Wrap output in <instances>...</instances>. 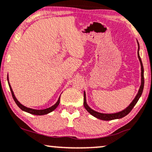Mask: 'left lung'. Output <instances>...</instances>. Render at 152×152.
<instances>
[{
    "label": "left lung",
    "mask_w": 152,
    "mask_h": 152,
    "mask_svg": "<svg viewBox=\"0 0 152 152\" xmlns=\"http://www.w3.org/2000/svg\"><path fill=\"white\" fill-rule=\"evenodd\" d=\"M138 45H139V43H138ZM139 47H140V45H139ZM138 48H139V47H138ZM137 54H138V58H139V59H140V64H141V69H142V73H141V76H142V83H141L140 90H139V91H138L137 95L136 97H135L134 99L133 100V101L130 103V105H129L128 107H127V108H125V110H124L121 111V112H119V113H113V114H103V113H100L96 112V111L94 110L91 109V107L87 105L86 99V94H85V92H84V94H83V96H84V98H83L84 107L86 109V110L89 113H90L91 115H92L93 116L96 117V118L100 119V120H106V121H107V120H115V119H120V118H123V117L126 116L127 114H129V113L131 112V110H132L133 107H134V106L136 105L139 99H140V96H142V92H143L144 85L143 64H142V60H141L140 54H139L138 52H137Z\"/></svg>",
    "instance_id": "1"
}]
</instances>
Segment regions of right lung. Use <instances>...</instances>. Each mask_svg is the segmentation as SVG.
<instances>
[{"instance_id": "1", "label": "right lung", "mask_w": 152, "mask_h": 152, "mask_svg": "<svg viewBox=\"0 0 152 152\" xmlns=\"http://www.w3.org/2000/svg\"><path fill=\"white\" fill-rule=\"evenodd\" d=\"M8 83H9V81H8ZM8 84H9V87H10V91H11L12 98H13L15 102V103L17 104V105L20 107V108L22 110L25 111V112L30 113V114L36 115H43L48 114V113L52 112L53 110H55L56 107H57V106L58 105V104H59L60 98H58V100H57V102H56V103L54 104V105L52 106V107H49V108L44 109V110H34V109L29 108V107H25V106H24V105H22L21 103H20V102L18 101L17 99H16V98H15V95L13 94V91H12V88H11V86H10V83H8Z\"/></svg>"}]
</instances>
